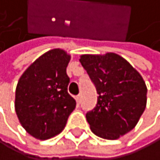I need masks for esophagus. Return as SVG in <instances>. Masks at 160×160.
Here are the masks:
<instances>
[{"mask_svg": "<svg viewBox=\"0 0 160 160\" xmlns=\"http://www.w3.org/2000/svg\"><path fill=\"white\" fill-rule=\"evenodd\" d=\"M75 98H76V102H77V104L79 105V104L81 103V94H78V95H77V97H76Z\"/></svg>", "mask_w": 160, "mask_h": 160, "instance_id": "esophagus-1", "label": "esophagus"}]
</instances>
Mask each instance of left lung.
<instances>
[{"label": "left lung", "mask_w": 160, "mask_h": 160, "mask_svg": "<svg viewBox=\"0 0 160 160\" xmlns=\"http://www.w3.org/2000/svg\"><path fill=\"white\" fill-rule=\"evenodd\" d=\"M80 62L98 93L95 107L86 113L91 132L107 140H116L131 132L147 103V87L140 73L112 52L83 54Z\"/></svg>", "instance_id": "8db88e82"}]
</instances>
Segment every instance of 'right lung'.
<instances>
[{
	"label": "right lung",
	"instance_id": "right-lung-1",
	"mask_svg": "<svg viewBox=\"0 0 160 160\" xmlns=\"http://www.w3.org/2000/svg\"><path fill=\"white\" fill-rule=\"evenodd\" d=\"M70 54L49 50L29 66L15 91V111L22 128L39 140L53 138L65 128L76 101L68 93Z\"/></svg>",
	"mask_w": 160,
	"mask_h": 160
}]
</instances>
